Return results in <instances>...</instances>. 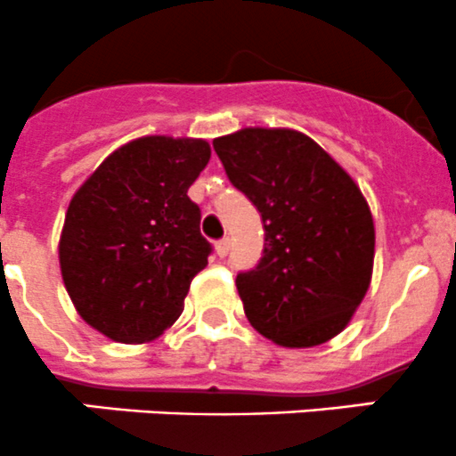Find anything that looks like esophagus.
I'll list each match as a JSON object with an SVG mask.
<instances>
[{
  "instance_id": "esophagus-1",
  "label": "esophagus",
  "mask_w": 456,
  "mask_h": 456,
  "mask_svg": "<svg viewBox=\"0 0 456 456\" xmlns=\"http://www.w3.org/2000/svg\"><path fill=\"white\" fill-rule=\"evenodd\" d=\"M215 250H217V255L224 259V256H226L228 250H230V239H222V241L215 243Z\"/></svg>"
}]
</instances>
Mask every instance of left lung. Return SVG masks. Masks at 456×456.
<instances>
[{"instance_id": "1", "label": "left lung", "mask_w": 456, "mask_h": 456, "mask_svg": "<svg viewBox=\"0 0 456 456\" xmlns=\"http://www.w3.org/2000/svg\"><path fill=\"white\" fill-rule=\"evenodd\" d=\"M213 146L264 219V256L237 274L248 322L283 348L326 344L370 288L375 219L362 188L299 130L241 128Z\"/></svg>"}]
</instances>
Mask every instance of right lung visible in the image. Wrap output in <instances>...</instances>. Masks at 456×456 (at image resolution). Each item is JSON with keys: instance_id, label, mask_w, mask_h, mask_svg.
Here are the masks:
<instances>
[{"instance_id": "obj_1", "label": "right lung", "mask_w": 456, "mask_h": 456, "mask_svg": "<svg viewBox=\"0 0 456 456\" xmlns=\"http://www.w3.org/2000/svg\"><path fill=\"white\" fill-rule=\"evenodd\" d=\"M210 161L206 139L146 134L117 148L77 188L60 268L77 314L119 344H148L179 319L208 265L188 188Z\"/></svg>"}]
</instances>
